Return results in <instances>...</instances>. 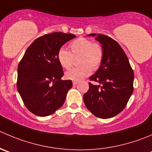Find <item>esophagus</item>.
Masks as SVG:
<instances>
[{"label": "esophagus", "instance_id": "obj_1", "mask_svg": "<svg viewBox=\"0 0 152 152\" xmlns=\"http://www.w3.org/2000/svg\"><path fill=\"white\" fill-rule=\"evenodd\" d=\"M77 84H78L77 81H73V85H77Z\"/></svg>", "mask_w": 152, "mask_h": 152}]
</instances>
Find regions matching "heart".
<instances>
[{"instance_id":"1","label":"heart","mask_w":152,"mask_h":152,"mask_svg":"<svg viewBox=\"0 0 152 152\" xmlns=\"http://www.w3.org/2000/svg\"><path fill=\"white\" fill-rule=\"evenodd\" d=\"M71 53L61 48L58 50L57 58L60 65L64 69L71 67L73 56H80L79 64L81 66L70 69L65 73L66 79L72 81L82 80L89 76L91 70H96L103 58V50L98 43H93L90 39L80 37L70 44Z\"/></svg>"}]
</instances>
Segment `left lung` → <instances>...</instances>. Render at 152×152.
<instances>
[{"instance_id": "left-lung-1", "label": "left lung", "mask_w": 152, "mask_h": 152, "mask_svg": "<svg viewBox=\"0 0 152 152\" xmlns=\"http://www.w3.org/2000/svg\"><path fill=\"white\" fill-rule=\"evenodd\" d=\"M88 35L95 37L101 44L103 58L96 72L89 78L99 85L89 83L83 100L94 116L108 119L126 107L133 93L134 72L124 50L116 41L101 34Z\"/></svg>"}]
</instances>
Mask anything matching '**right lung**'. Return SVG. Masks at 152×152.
<instances>
[{
  "instance_id": "1",
  "label": "right lung",
  "mask_w": 152,
  "mask_h": 152,
  "mask_svg": "<svg viewBox=\"0 0 152 152\" xmlns=\"http://www.w3.org/2000/svg\"><path fill=\"white\" fill-rule=\"evenodd\" d=\"M73 34L53 32L35 39L25 52L18 67L17 89L26 108L39 117L55 113L72 88L57 58L58 51Z\"/></svg>"
}]
</instances>
